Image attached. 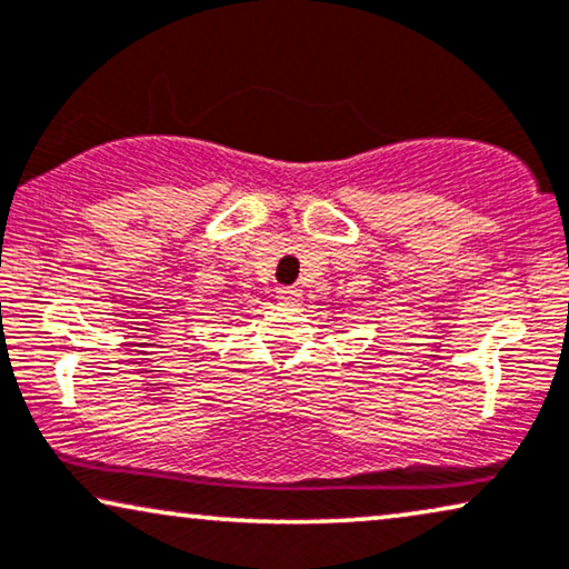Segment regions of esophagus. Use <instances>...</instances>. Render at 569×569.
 I'll return each mask as SVG.
<instances>
[{
  "instance_id": "34e87169",
  "label": "esophagus",
  "mask_w": 569,
  "mask_h": 569,
  "mask_svg": "<svg viewBox=\"0 0 569 569\" xmlns=\"http://www.w3.org/2000/svg\"><path fill=\"white\" fill-rule=\"evenodd\" d=\"M276 297H278L280 305H289V307L299 305V301H301V293L297 289H291V286H283V289H278Z\"/></svg>"
}]
</instances>
